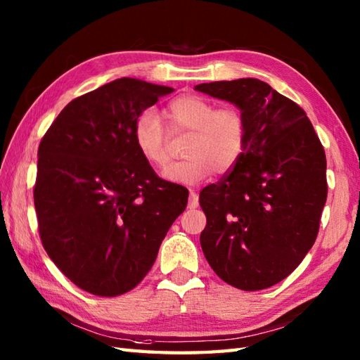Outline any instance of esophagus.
<instances>
[{"label": "esophagus", "mask_w": 360, "mask_h": 360, "mask_svg": "<svg viewBox=\"0 0 360 360\" xmlns=\"http://www.w3.org/2000/svg\"><path fill=\"white\" fill-rule=\"evenodd\" d=\"M200 205V198L195 190H190V200H188V209H196Z\"/></svg>", "instance_id": "obj_1"}]
</instances>
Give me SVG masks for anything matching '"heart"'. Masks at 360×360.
Segmentation results:
<instances>
[{"label": "heart", "mask_w": 360, "mask_h": 360, "mask_svg": "<svg viewBox=\"0 0 360 360\" xmlns=\"http://www.w3.org/2000/svg\"><path fill=\"white\" fill-rule=\"evenodd\" d=\"M172 131H188L184 145L186 159L168 164L164 179L181 186H195L209 176L232 170L248 141L243 114L226 106L215 108L207 98L184 94L173 98L164 111ZM137 151L148 164L160 167L167 160V131L155 111L145 110L133 127Z\"/></svg>", "instance_id": "heart-1"}]
</instances>
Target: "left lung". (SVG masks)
<instances>
[{
  "instance_id": "left-lung-1",
  "label": "left lung",
  "mask_w": 360,
  "mask_h": 360,
  "mask_svg": "<svg viewBox=\"0 0 360 360\" xmlns=\"http://www.w3.org/2000/svg\"><path fill=\"white\" fill-rule=\"evenodd\" d=\"M200 93L233 103L246 119L238 162L200 204L201 248L221 280L259 290L286 278L314 244L326 202V158L307 112L258 79L212 82Z\"/></svg>"
}]
</instances>
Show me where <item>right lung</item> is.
<instances>
[{
    "label": "right lung",
    "mask_w": 360,
    "mask_h": 360,
    "mask_svg": "<svg viewBox=\"0 0 360 360\" xmlns=\"http://www.w3.org/2000/svg\"><path fill=\"white\" fill-rule=\"evenodd\" d=\"M173 88L117 79L68 103L38 147L34 202L44 250L98 297L136 288L151 269L188 190L160 179L137 151V116Z\"/></svg>",
    "instance_id": "obj_1"
}]
</instances>
